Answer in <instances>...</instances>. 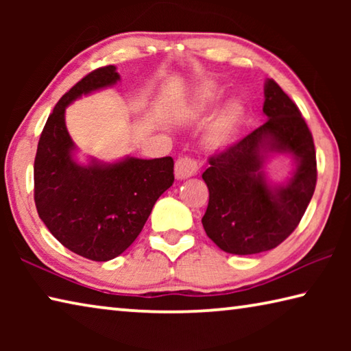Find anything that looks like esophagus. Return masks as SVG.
Instances as JSON below:
<instances>
[{
    "mask_svg": "<svg viewBox=\"0 0 351 351\" xmlns=\"http://www.w3.org/2000/svg\"><path fill=\"white\" fill-rule=\"evenodd\" d=\"M198 171V162L193 158L184 156L180 158L175 164V176L178 180H187L190 176H195Z\"/></svg>",
    "mask_w": 351,
    "mask_h": 351,
    "instance_id": "esophagus-1",
    "label": "esophagus"
}]
</instances>
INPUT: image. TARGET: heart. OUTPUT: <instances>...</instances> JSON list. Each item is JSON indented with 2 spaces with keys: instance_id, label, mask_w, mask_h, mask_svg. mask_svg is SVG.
I'll use <instances>...</instances> for the list:
<instances>
[{
  "instance_id": "obj_1",
  "label": "heart",
  "mask_w": 351,
  "mask_h": 351,
  "mask_svg": "<svg viewBox=\"0 0 351 351\" xmlns=\"http://www.w3.org/2000/svg\"><path fill=\"white\" fill-rule=\"evenodd\" d=\"M219 96V91L215 85H201L195 91L192 108L197 114H204L210 110V106L215 104ZM243 121V108L240 104L230 102L224 105L215 116L207 123L204 132L206 145L213 152L224 150L226 147L232 144L235 136L239 134V130Z\"/></svg>"
}]
</instances>
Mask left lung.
<instances>
[{
  "label": "left lung",
  "mask_w": 351,
  "mask_h": 351,
  "mask_svg": "<svg viewBox=\"0 0 351 351\" xmlns=\"http://www.w3.org/2000/svg\"><path fill=\"white\" fill-rule=\"evenodd\" d=\"M263 112L268 121L213 154L203 173L209 204L201 223L219 249L235 255L269 251L287 240L316 189L311 132L297 105L272 79L265 83ZM277 152L291 154L296 170L287 184L271 186L263 165Z\"/></svg>",
  "instance_id": "8db88e82"
}]
</instances>
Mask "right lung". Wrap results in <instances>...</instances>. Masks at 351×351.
<instances>
[{
	"instance_id": "right-lung-1",
	"label": "right lung",
	"mask_w": 351,
	"mask_h": 351,
	"mask_svg": "<svg viewBox=\"0 0 351 351\" xmlns=\"http://www.w3.org/2000/svg\"><path fill=\"white\" fill-rule=\"evenodd\" d=\"M121 79L114 66L93 71L58 100L41 132L34 162L38 217L64 247L94 261L121 255L138 239L158 198L175 181L173 159L123 158L117 162L74 159L64 111L85 94Z\"/></svg>"
}]
</instances>
